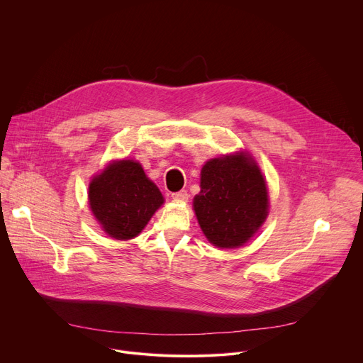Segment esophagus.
I'll list each match as a JSON object with an SVG mask.
<instances>
[{"instance_id":"obj_1","label":"esophagus","mask_w":363,"mask_h":363,"mask_svg":"<svg viewBox=\"0 0 363 363\" xmlns=\"http://www.w3.org/2000/svg\"><path fill=\"white\" fill-rule=\"evenodd\" d=\"M188 198H189V195H188L186 191H179V192L172 194V199L178 201V202H186Z\"/></svg>"}]
</instances>
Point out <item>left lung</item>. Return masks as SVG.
Instances as JSON below:
<instances>
[{"label": "left lung", "mask_w": 363, "mask_h": 363, "mask_svg": "<svg viewBox=\"0 0 363 363\" xmlns=\"http://www.w3.org/2000/svg\"><path fill=\"white\" fill-rule=\"evenodd\" d=\"M194 211L205 237L218 248H238L258 231L269 214V192L250 153L224 155L202 167Z\"/></svg>", "instance_id": "left-lung-1"}]
</instances>
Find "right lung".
Segmentation results:
<instances>
[{"instance_id":"obj_1","label":"right lung","mask_w":363,"mask_h":363,"mask_svg":"<svg viewBox=\"0 0 363 363\" xmlns=\"http://www.w3.org/2000/svg\"><path fill=\"white\" fill-rule=\"evenodd\" d=\"M162 203L158 186L132 160L109 164L89 185L90 210L101 230L115 240L136 237Z\"/></svg>"}]
</instances>
